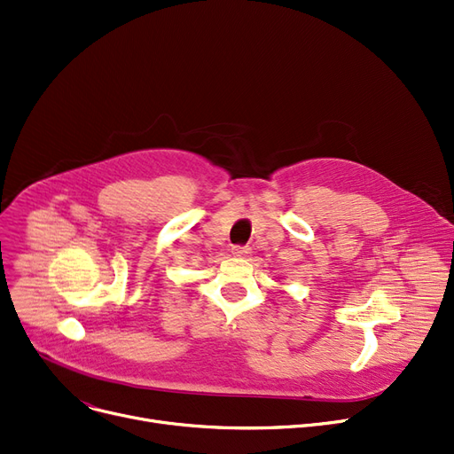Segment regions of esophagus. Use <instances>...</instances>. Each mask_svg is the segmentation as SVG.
<instances>
[{"mask_svg":"<svg viewBox=\"0 0 454 454\" xmlns=\"http://www.w3.org/2000/svg\"><path fill=\"white\" fill-rule=\"evenodd\" d=\"M231 254L237 255V257H245L250 254V248L248 247H233L231 248Z\"/></svg>","mask_w":454,"mask_h":454,"instance_id":"34e87169","label":"esophagus"}]
</instances>
